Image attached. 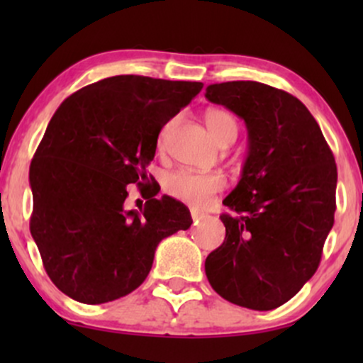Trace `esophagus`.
Returning a JSON list of instances; mask_svg holds the SVG:
<instances>
[{
  "instance_id": "34e87169",
  "label": "esophagus",
  "mask_w": 363,
  "mask_h": 363,
  "mask_svg": "<svg viewBox=\"0 0 363 363\" xmlns=\"http://www.w3.org/2000/svg\"><path fill=\"white\" fill-rule=\"evenodd\" d=\"M191 216H193L194 222H198V220L205 218V213H203V211H199V210H196V208H193V210H191Z\"/></svg>"
}]
</instances>
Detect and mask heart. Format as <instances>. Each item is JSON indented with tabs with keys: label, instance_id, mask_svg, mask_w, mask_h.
<instances>
[{
	"label": "heart",
	"instance_id": "1",
	"mask_svg": "<svg viewBox=\"0 0 363 363\" xmlns=\"http://www.w3.org/2000/svg\"><path fill=\"white\" fill-rule=\"evenodd\" d=\"M208 131L220 145H228L237 136V121L230 112L223 109H210L205 114ZM225 181L220 174H198L191 170H179L165 179V191L172 198L189 203V205H206L211 196L220 193Z\"/></svg>",
	"mask_w": 363,
	"mask_h": 363
}]
</instances>
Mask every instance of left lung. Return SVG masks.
Returning <instances> with one entry per match:
<instances>
[{"label": "left lung", "mask_w": 363, "mask_h": 363, "mask_svg": "<svg viewBox=\"0 0 363 363\" xmlns=\"http://www.w3.org/2000/svg\"><path fill=\"white\" fill-rule=\"evenodd\" d=\"M247 128L239 184L223 199L225 240L205 272L220 297L252 311L289 302L318 269L335 223L336 164L319 124L294 95L257 82L206 86Z\"/></svg>", "instance_id": "obj_1"}]
</instances>
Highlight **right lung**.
<instances>
[{"instance_id": "obj_1", "label": "right lung", "mask_w": 363, "mask_h": 363, "mask_svg": "<svg viewBox=\"0 0 363 363\" xmlns=\"http://www.w3.org/2000/svg\"><path fill=\"white\" fill-rule=\"evenodd\" d=\"M201 82L119 74L74 91L54 112L30 164V234L62 294L116 301L148 277L162 239L187 230L189 210L150 187L143 210H124L128 184L148 181L160 129Z\"/></svg>"}]
</instances>
